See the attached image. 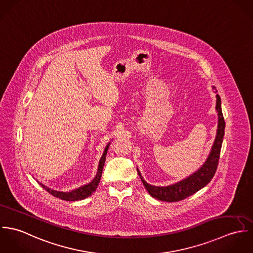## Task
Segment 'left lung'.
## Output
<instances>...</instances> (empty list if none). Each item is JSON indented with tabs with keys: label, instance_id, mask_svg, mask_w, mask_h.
<instances>
[{
	"label": "left lung",
	"instance_id": "left-lung-1",
	"mask_svg": "<svg viewBox=\"0 0 253 253\" xmlns=\"http://www.w3.org/2000/svg\"><path fill=\"white\" fill-rule=\"evenodd\" d=\"M214 88V86H213ZM216 111L218 113V126H217L216 137L212 145V148L211 150V153L205 162V164L193 174L188 176L187 178L179 181L175 184L165 186V187H159L148 184L142 178L140 171L137 169V172L141 178V181L144 185L148 193L155 199H158L159 201L163 202H178L181 200H184L191 195L195 194L202 188H204L206 185H208L212 177L215 174V171L219 162L220 157V151L221 146L223 142L224 137V131H225V121L222 114L221 109V99L220 96L216 94Z\"/></svg>",
	"mask_w": 253,
	"mask_h": 253
}]
</instances>
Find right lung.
Returning a JSON list of instances; mask_svg holds the SVG:
<instances>
[{"instance_id": "add662e5", "label": "right lung", "mask_w": 253, "mask_h": 253, "mask_svg": "<svg viewBox=\"0 0 253 253\" xmlns=\"http://www.w3.org/2000/svg\"><path fill=\"white\" fill-rule=\"evenodd\" d=\"M109 142L108 145L106 146L104 152H103V155L99 161V165H98V169H97V173L95 175V177L93 178V180L91 182H89L88 184L86 185H84L80 188H77L75 190H73L71 192H59V191H54V190H51L49 189L48 187L44 186L43 184L38 182L46 192H48L50 195H52L53 197H56L60 200H63V201H67V202H75V201H80V200H84L87 197H89L97 188L99 182H100V178H101V175H102V170H103V167H104V163H105V160H106V155H107V151L109 149Z\"/></svg>"}]
</instances>
